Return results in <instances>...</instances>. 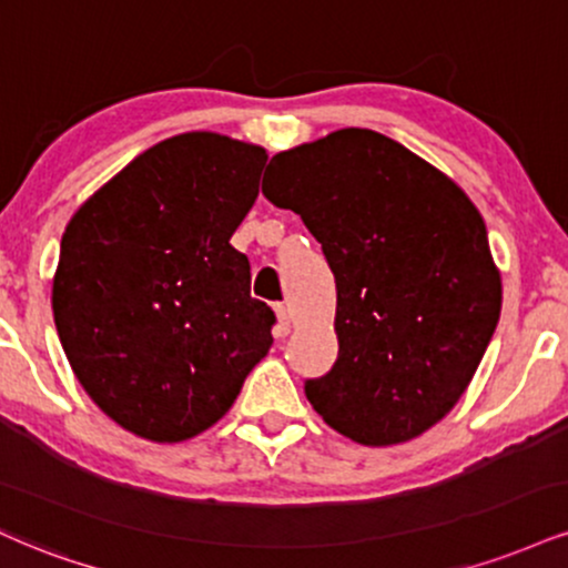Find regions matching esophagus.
<instances>
[{"label": "esophagus", "instance_id": "esophagus-1", "mask_svg": "<svg viewBox=\"0 0 568 568\" xmlns=\"http://www.w3.org/2000/svg\"><path fill=\"white\" fill-rule=\"evenodd\" d=\"M275 312H277L280 331L288 333V331H291V310H288V306H285V304H277V306H275Z\"/></svg>", "mask_w": 568, "mask_h": 568}]
</instances>
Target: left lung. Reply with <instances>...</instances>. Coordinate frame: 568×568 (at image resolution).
Masks as SVG:
<instances>
[{"instance_id":"obj_1","label":"left lung","mask_w":568,"mask_h":568,"mask_svg":"<svg viewBox=\"0 0 568 568\" xmlns=\"http://www.w3.org/2000/svg\"><path fill=\"white\" fill-rule=\"evenodd\" d=\"M262 193L302 216L336 275L338 359L304 384L312 407L365 447L436 426L500 320L479 209L413 150L354 126L272 155Z\"/></svg>"}]
</instances>
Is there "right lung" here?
Masks as SVG:
<instances>
[{
  "label": "right lung",
  "instance_id": "add662e5",
  "mask_svg": "<svg viewBox=\"0 0 568 568\" xmlns=\"http://www.w3.org/2000/svg\"><path fill=\"white\" fill-rule=\"evenodd\" d=\"M266 150L216 132L148 148L71 216L52 280L60 344L108 418L172 444L222 418L272 346L230 245Z\"/></svg>",
  "mask_w": 568,
  "mask_h": 568
}]
</instances>
